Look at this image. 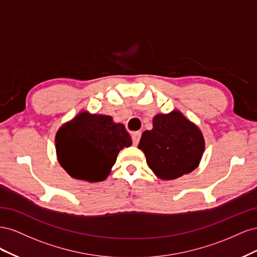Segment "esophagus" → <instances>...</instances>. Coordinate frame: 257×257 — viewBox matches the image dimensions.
I'll use <instances>...</instances> for the list:
<instances>
[{
	"mask_svg": "<svg viewBox=\"0 0 257 257\" xmlns=\"http://www.w3.org/2000/svg\"><path fill=\"white\" fill-rule=\"evenodd\" d=\"M141 136H142V132H135V133H133V135H132V139H133V145L134 146L138 145L139 139H141Z\"/></svg>",
	"mask_w": 257,
	"mask_h": 257,
	"instance_id": "34e87169",
	"label": "esophagus"
}]
</instances>
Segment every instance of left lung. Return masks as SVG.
Returning <instances> with one entry per match:
<instances>
[{
    "mask_svg": "<svg viewBox=\"0 0 257 257\" xmlns=\"http://www.w3.org/2000/svg\"><path fill=\"white\" fill-rule=\"evenodd\" d=\"M152 123L138 148L154 175L161 180H174L196 169L205 151L204 135L196 124L178 109L154 115Z\"/></svg>",
    "mask_w": 257,
    "mask_h": 257,
    "instance_id": "left-lung-1",
    "label": "left lung"
}]
</instances>
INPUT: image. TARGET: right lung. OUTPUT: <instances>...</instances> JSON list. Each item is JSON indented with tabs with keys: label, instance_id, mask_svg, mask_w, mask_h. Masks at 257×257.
Instances as JSON below:
<instances>
[{
	"label": "right lung",
	"instance_id": "right-lung-1",
	"mask_svg": "<svg viewBox=\"0 0 257 257\" xmlns=\"http://www.w3.org/2000/svg\"><path fill=\"white\" fill-rule=\"evenodd\" d=\"M132 146L122 123L112 116L80 111L56 135L57 159L65 172L90 183L106 180L119 152Z\"/></svg>",
	"mask_w": 257,
	"mask_h": 257
}]
</instances>
